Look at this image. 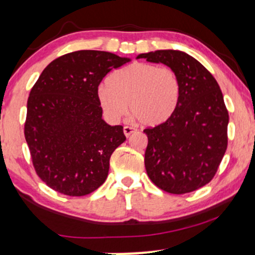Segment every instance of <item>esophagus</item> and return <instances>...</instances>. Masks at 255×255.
<instances>
[{
    "label": "esophagus",
    "instance_id": "esophagus-1",
    "mask_svg": "<svg viewBox=\"0 0 255 255\" xmlns=\"http://www.w3.org/2000/svg\"><path fill=\"white\" fill-rule=\"evenodd\" d=\"M124 133L126 136H129L130 134L136 133V129L134 127H130V126H125L124 127Z\"/></svg>",
    "mask_w": 255,
    "mask_h": 255
}]
</instances>
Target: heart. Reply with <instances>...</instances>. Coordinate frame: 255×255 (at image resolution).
I'll use <instances>...</instances> for the list:
<instances>
[{
  "mask_svg": "<svg viewBox=\"0 0 255 255\" xmlns=\"http://www.w3.org/2000/svg\"><path fill=\"white\" fill-rule=\"evenodd\" d=\"M98 102L104 115L118 122L129 109L142 126L164 124L176 110L181 97V81L169 67L136 62L115 72L99 86Z\"/></svg>",
  "mask_w": 255,
  "mask_h": 255,
  "instance_id": "heart-1",
  "label": "heart"
}]
</instances>
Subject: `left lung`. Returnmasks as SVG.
Here are the masks:
<instances>
[{"label": "left lung", "instance_id": "1", "mask_svg": "<svg viewBox=\"0 0 255 255\" xmlns=\"http://www.w3.org/2000/svg\"><path fill=\"white\" fill-rule=\"evenodd\" d=\"M137 58L166 64L181 81L180 102L171 118L144 129L148 139L146 172L164 192L197 191L215 177L228 147L229 114L219 85L186 52L157 50Z\"/></svg>", "mask_w": 255, "mask_h": 255}]
</instances>
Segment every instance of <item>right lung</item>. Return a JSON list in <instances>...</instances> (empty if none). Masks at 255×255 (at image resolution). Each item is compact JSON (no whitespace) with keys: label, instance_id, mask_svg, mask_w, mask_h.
Wrapping results in <instances>:
<instances>
[{"label":"right lung","instance_id":"right-lung-1","mask_svg":"<svg viewBox=\"0 0 255 255\" xmlns=\"http://www.w3.org/2000/svg\"><path fill=\"white\" fill-rule=\"evenodd\" d=\"M127 62L107 51L69 52L49 63L32 87L25 139L36 174L54 191L84 197L104 183L126 136L122 126L102 119L98 86Z\"/></svg>","mask_w":255,"mask_h":255}]
</instances>
